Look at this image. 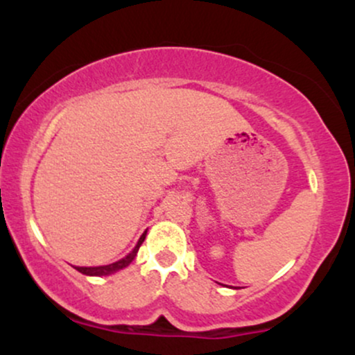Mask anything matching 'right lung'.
Instances as JSON below:
<instances>
[{"label": "right lung", "instance_id": "obj_1", "mask_svg": "<svg viewBox=\"0 0 355 355\" xmlns=\"http://www.w3.org/2000/svg\"><path fill=\"white\" fill-rule=\"evenodd\" d=\"M145 235H146V232H145L144 235H141L140 240H138L137 247L133 248V250L130 252V254L126 255L125 259L118 260V262H115V263H110V266H101V267H75V268H76V270H78V272H81V274H85V275H95V277L110 275V274H113V272L121 270V268L128 267L130 263H132V260L135 259V257H137V252H138V248H140L141 243H144Z\"/></svg>", "mask_w": 355, "mask_h": 355}]
</instances>
